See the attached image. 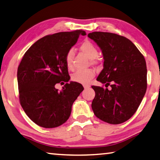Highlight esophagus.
<instances>
[{
    "label": "esophagus",
    "mask_w": 160,
    "mask_h": 160,
    "mask_svg": "<svg viewBox=\"0 0 160 160\" xmlns=\"http://www.w3.org/2000/svg\"><path fill=\"white\" fill-rule=\"evenodd\" d=\"M89 87H90L89 85H84V89H88Z\"/></svg>",
    "instance_id": "1"
}]
</instances>
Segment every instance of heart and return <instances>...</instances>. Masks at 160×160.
<instances>
[{
    "instance_id": "1",
    "label": "heart",
    "mask_w": 160,
    "mask_h": 160,
    "mask_svg": "<svg viewBox=\"0 0 160 160\" xmlns=\"http://www.w3.org/2000/svg\"><path fill=\"white\" fill-rule=\"evenodd\" d=\"M80 51L83 52L87 57L92 59V63H96L95 59L98 55V50L96 47L89 41H84L80 46ZM73 55L74 52L72 49L68 50L65 55V63L69 70L73 68ZM94 72L92 70H79L74 73L71 76V79L74 82L82 84H88L89 80L94 77Z\"/></svg>"
}]
</instances>
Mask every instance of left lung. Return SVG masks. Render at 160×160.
Returning a JSON list of instances; mask_svg holds the SVG:
<instances>
[{
    "instance_id": "obj_1",
    "label": "left lung",
    "mask_w": 160,
    "mask_h": 160,
    "mask_svg": "<svg viewBox=\"0 0 160 160\" xmlns=\"http://www.w3.org/2000/svg\"><path fill=\"white\" fill-rule=\"evenodd\" d=\"M88 37L101 48L104 63L97 80L111 89L92 86L96 96L92 108L100 119L110 124L128 121L135 113L147 88L143 55L130 40L118 34L93 32Z\"/></svg>"
}]
</instances>
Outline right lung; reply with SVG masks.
Listing matches in <instances>:
<instances>
[{"mask_svg":"<svg viewBox=\"0 0 160 160\" xmlns=\"http://www.w3.org/2000/svg\"><path fill=\"white\" fill-rule=\"evenodd\" d=\"M85 34L79 30L45 36L34 43L22 58L17 71L19 101L28 117L38 126L56 128L69 118L83 87L71 81L59 92L55 86L69 81L65 55L79 36Z\"/></svg>","mask_w":160,"mask_h":160,"instance_id":"right-lung-1","label":"right lung"}]
</instances>
